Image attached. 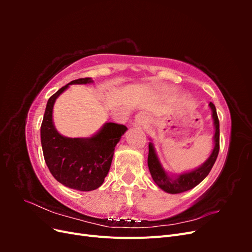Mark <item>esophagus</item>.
Returning a JSON list of instances; mask_svg holds the SVG:
<instances>
[{
	"label": "esophagus",
	"instance_id": "obj_1",
	"mask_svg": "<svg viewBox=\"0 0 252 252\" xmlns=\"http://www.w3.org/2000/svg\"><path fill=\"white\" fill-rule=\"evenodd\" d=\"M148 122H149L148 114L143 113V112H141V113H139V114H136V117H135V119H134V124H135V126H139V127L146 125V124L148 123Z\"/></svg>",
	"mask_w": 252,
	"mask_h": 252
}]
</instances>
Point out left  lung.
I'll use <instances>...</instances> for the list:
<instances>
[{
	"label": "left lung",
	"mask_w": 252,
	"mask_h": 252,
	"mask_svg": "<svg viewBox=\"0 0 252 252\" xmlns=\"http://www.w3.org/2000/svg\"><path fill=\"white\" fill-rule=\"evenodd\" d=\"M209 108L211 109V117L213 121V127H215V133H213V148L211 154L206 161L196 167L194 169L188 170L182 173H169L163 167L162 163L159 162L157 150L155 148V144L149 142V154H148V168L152 180L156 184L164 190L165 192L170 194H177L181 192L188 191V190L194 188L196 185L207 177L209 174L212 166L215 165L216 159L219 155L220 150V123L217 114L216 106L211 102L209 103Z\"/></svg>",
	"instance_id": "1"
}]
</instances>
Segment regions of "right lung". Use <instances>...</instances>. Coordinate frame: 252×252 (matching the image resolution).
<instances>
[{"mask_svg":"<svg viewBox=\"0 0 252 252\" xmlns=\"http://www.w3.org/2000/svg\"><path fill=\"white\" fill-rule=\"evenodd\" d=\"M91 78L71 81L49 97L41 126V143L45 162L52 177L61 184L80 191L100 187L110 169L114 148L127 127L105 123L88 138H68L53 123V106L70 85L93 84Z\"/></svg>","mask_w":252,"mask_h":252,"instance_id":"1","label":"right lung"}]
</instances>
